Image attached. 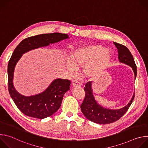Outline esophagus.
Here are the masks:
<instances>
[{"label": "esophagus", "instance_id": "34e87169", "mask_svg": "<svg viewBox=\"0 0 148 148\" xmlns=\"http://www.w3.org/2000/svg\"><path fill=\"white\" fill-rule=\"evenodd\" d=\"M72 86L73 87H81V84L77 81H73L72 82Z\"/></svg>", "mask_w": 148, "mask_h": 148}]
</instances>
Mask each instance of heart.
<instances>
[{
    "instance_id": "1",
    "label": "heart",
    "mask_w": 148,
    "mask_h": 148,
    "mask_svg": "<svg viewBox=\"0 0 148 148\" xmlns=\"http://www.w3.org/2000/svg\"><path fill=\"white\" fill-rule=\"evenodd\" d=\"M108 50L100 45H84L73 49L70 61L66 67L71 73H74L76 69L82 67V74L87 78L98 77L106 69L110 60Z\"/></svg>"
}]
</instances>
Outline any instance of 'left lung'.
<instances>
[{"label":"left lung","mask_w":148,"mask_h":148,"mask_svg":"<svg viewBox=\"0 0 148 148\" xmlns=\"http://www.w3.org/2000/svg\"><path fill=\"white\" fill-rule=\"evenodd\" d=\"M114 44L118 49L119 62L132 68L135 79L137 75V69L130 51L127 47L121 44L115 42H114ZM84 91L86 92V97L80 107L81 110L86 118L99 124L111 123L121 118L130 108L135 97L134 92L131 99L127 105L121 108L112 110L104 108L97 102L93 94L91 81L88 82L86 84Z\"/></svg>","instance_id":"8db88e82"}]
</instances>
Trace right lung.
I'll use <instances>...</instances> for the list:
<instances>
[{
	"label": "right lung",
	"mask_w": 148,
	"mask_h": 148,
	"mask_svg": "<svg viewBox=\"0 0 148 148\" xmlns=\"http://www.w3.org/2000/svg\"><path fill=\"white\" fill-rule=\"evenodd\" d=\"M69 38L67 34L53 33L30 37L22 40L14 49L8 67V89L10 95L18 109L30 117L44 119L54 114L60 107L65 93L70 88V81L54 79L43 92L25 96L20 94L13 85L15 67L23 54L40 47H47Z\"/></svg>",
	"instance_id": "obj_1"
}]
</instances>
